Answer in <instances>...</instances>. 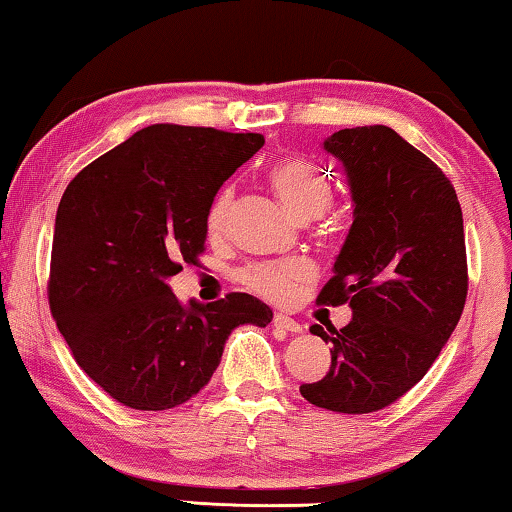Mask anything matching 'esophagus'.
Wrapping results in <instances>:
<instances>
[{
	"label": "esophagus",
	"mask_w": 512,
	"mask_h": 512,
	"mask_svg": "<svg viewBox=\"0 0 512 512\" xmlns=\"http://www.w3.org/2000/svg\"><path fill=\"white\" fill-rule=\"evenodd\" d=\"M273 326L289 332V335H298V332H303V326H300L296 319H291L289 314H282V312L273 316Z\"/></svg>",
	"instance_id": "34e87169"
}]
</instances>
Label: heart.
Masks as SVG:
<instances>
[{
    "label": "heart",
    "mask_w": 512,
    "mask_h": 512,
    "mask_svg": "<svg viewBox=\"0 0 512 512\" xmlns=\"http://www.w3.org/2000/svg\"><path fill=\"white\" fill-rule=\"evenodd\" d=\"M271 184L285 207L296 218H319L328 212L332 202V184L328 175L303 159H285L271 168ZM234 200L232 186H227L209 209V230L221 232L230 216ZM310 278V266L303 262L255 264L243 271V282L257 294L273 300H285L298 289L300 282Z\"/></svg>",
    "instance_id": "b5f03b06"
}]
</instances>
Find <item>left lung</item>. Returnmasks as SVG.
<instances>
[{
	"label": "left lung",
	"instance_id": "8db88e82",
	"mask_svg": "<svg viewBox=\"0 0 512 512\" xmlns=\"http://www.w3.org/2000/svg\"><path fill=\"white\" fill-rule=\"evenodd\" d=\"M323 150L344 168L353 225L319 303H348L330 342V371L300 385L307 401L367 415L415 387L456 330L467 298L462 209L446 175L394 129H339Z\"/></svg>",
	"mask_w": 512,
	"mask_h": 512
}]
</instances>
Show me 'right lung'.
Returning <instances> with one entry per match:
<instances>
[{
    "mask_svg": "<svg viewBox=\"0 0 512 512\" xmlns=\"http://www.w3.org/2000/svg\"><path fill=\"white\" fill-rule=\"evenodd\" d=\"M262 134L159 123L88 164L54 223L50 307L81 369L134 410H168L209 383L227 337L266 328L248 294L180 303L168 280L205 250L216 193Z\"/></svg>",
    "mask_w": 512,
    "mask_h": 512,
    "instance_id": "1",
    "label": "right lung"
}]
</instances>
